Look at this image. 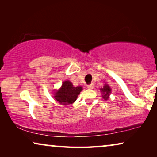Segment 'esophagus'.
Segmentation results:
<instances>
[{"mask_svg": "<svg viewBox=\"0 0 157 157\" xmlns=\"http://www.w3.org/2000/svg\"><path fill=\"white\" fill-rule=\"evenodd\" d=\"M87 88L89 89H93L94 88V84H90L89 85H87Z\"/></svg>", "mask_w": 157, "mask_h": 157, "instance_id": "1", "label": "esophagus"}]
</instances>
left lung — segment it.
<instances>
[{"mask_svg":"<svg viewBox=\"0 0 157 157\" xmlns=\"http://www.w3.org/2000/svg\"><path fill=\"white\" fill-rule=\"evenodd\" d=\"M101 92H102V98H104L105 100H107L109 97V95L111 94V89L110 88V86H109L107 84H106L104 86H103V88H102L100 89Z\"/></svg>","mask_w":157,"mask_h":157,"instance_id":"left-lung-1","label":"left lung"}]
</instances>
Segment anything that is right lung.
Returning a JSON list of instances; mask_svg holds the SVG:
<instances>
[{
	"label": "right lung",
	"mask_w": 157,
	"mask_h": 157,
	"mask_svg": "<svg viewBox=\"0 0 157 157\" xmlns=\"http://www.w3.org/2000/svg\"><path fill=\"white\" fill-rule=\"evenodd\" d=\"M81 91H82V86L74 87L70 81H64L61 88L55 92L54 98L63 105L73 104Z\"/></svg>",
	"instance_id": "1"
}]
</instances>
